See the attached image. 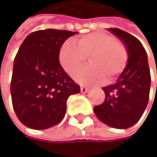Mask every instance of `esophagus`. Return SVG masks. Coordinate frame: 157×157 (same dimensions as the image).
<instances>
[{
    "instance_id": "obj_1",
    "label": "esophagus",
    "mask_w": 157,
    "mask_h": 157,
    "mask_svg": "<svg viewBox=\"0 0 157 157\" xmlns=\"http://www.w3.org/2000/svg\"><path fill=\"white\" fill-rule=\"evenodd\" d=\"M81 91H82L83 93H86V92L88 91V88L86 87V86H81Z\"/></svg>"
}]
</instances>
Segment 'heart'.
<instances>
[{"mask_svg": "<svg viewBox=\"0 0 157 157\" xmlns=\"http://www.w3.org/2000/svg\"><path fill=\"white\" fill-rule=\"evenodd\" d=\"M90 56V66L76 71ZM128 52L124 45L105 32H94L82 36L75 41H65L59 51V61L63 69L81 84L94 85L112 80L126 67Z\"/></svg>", "mask_w": 157, "mask_h": 157, "instance_id": "b5f03b06", "label": "heart"}]
</instances>
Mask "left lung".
I'll list each match as a JSON object with an SVG mask.
<instances>
[{"label":"left lung","instance_id":"1","mask_svg":"<svg viewBox=\"0 0 157 157\" xmlns=\"http://www.w3.org/2000/svg\"><path fill=\"white\" fill-rule=\"evenodd\" d=\"M107 30L123 43L128 60L116 84L102 87L105 99L94 107V113L110 127L126 129L140 121L148 105L151 73L147 52L134 36L118 28Z\"/></svg>","mask_w":157,"mask_h":157}]
</instances>
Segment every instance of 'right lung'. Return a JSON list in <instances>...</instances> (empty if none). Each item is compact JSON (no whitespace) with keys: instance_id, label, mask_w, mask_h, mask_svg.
Listing matches in <instances>:
<instances>
[{"instance_id":"add662e5","label":"right lung","mask_w":157,"mask_h":157,"mask_svg":"<svg viewBox=\"0 0 157 157\" xmlns=\"http://www.w3.org/2000/svg\"><path fill=\"white\" fill-rule=\"evenodd\" d=\"M77 32L46 29L26 36L15 57L11 97L21 123L35 130L59 123L67 110V100L80 92L59 63L64 42Z\"/></svg>"}]
</instances>
